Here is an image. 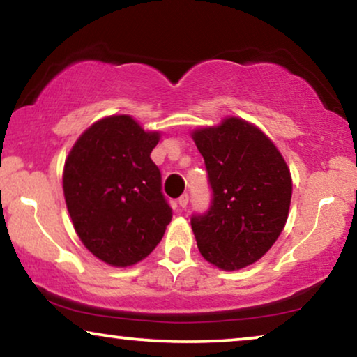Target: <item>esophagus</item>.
Segmentation results:
<instances>
[{
  "instance_id": "34e87169",
  "label": "esophagus",
  "mask_w": 357,
  "mask_h": 357,
  "mask_svg": "<svg viewBox=\"0 0 357 357\" xmlns=\"http://www.w3.org/2000/svg\"><path fill=\"white\" fill-rule=\"evenodd\" d=\"M188 199H190V197L187 193H183L182 197L178 198V204H180V208H187V204H188Z\"/></svg>"
}]
</instances>
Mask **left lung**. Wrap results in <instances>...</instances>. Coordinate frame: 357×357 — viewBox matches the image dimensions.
<instances>
[{"label":"left lung","mask_w":357,"mask_h":357,"mask_svg":"<svg viewBox=\"0 0 357 357\" xmlns=\"http://www.w3.org/2000/svg\"><path fill=\"white\" fill-rule=\"evenodd\" d=\"M204 159L211 206L192 216L203 258L234 271L260 260L284 229L292 178L275 143L238 116L192 133Z\"/></svg>","instance_id":"1"}]
</instances>
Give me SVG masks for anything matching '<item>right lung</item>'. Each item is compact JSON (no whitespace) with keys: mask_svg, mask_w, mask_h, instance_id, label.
Segmentation results:
<instances>
[{"mask_svg":"<svg viewBox=\"0 0 357 357\" xmlns=\"http://www.w3.org/2000/svg\"><path fill=\"white\" fill-rule=\"evenodd\" d=\"M159 131L130 115L92 123L63 169V193L77 237L107 265L126 268L149 255L172 221L151 153Z\"/></svg>","mask_w":357,"mask_h":357,"instance_id":"right-lung-1","label":"right lung"}]
</instances>
